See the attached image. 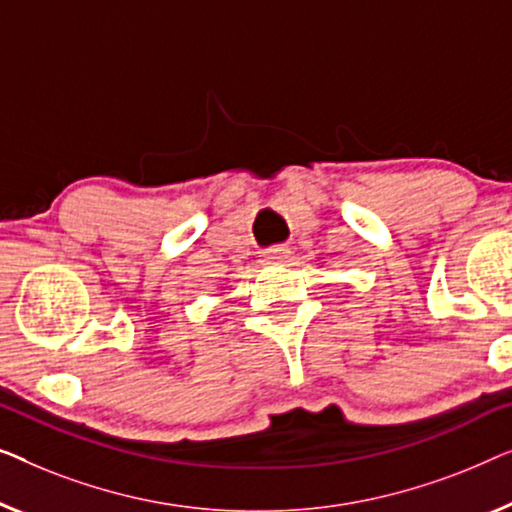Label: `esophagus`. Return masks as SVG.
Wrapping results in <instances>:
<instances>
[{
  "instance_id": "obj_1",
  "label": "esophagus",
  "mask_w": 512,
  "mask_h": 512,
  "mask_svg": "<svg viewBox=\"0 0 512 512\" xmlns=\"http://www.w3.org/2000/svg\"><path fill=\"white\" fill-rule=\"evenodd\" d=\"M287 257H290V248L278 246V248L266 250V253H264V262H266V264H283V262H287Z\"/></svg>"
}]
</instances>
